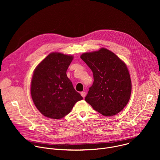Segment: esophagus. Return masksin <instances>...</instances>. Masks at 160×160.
Returning a JSON list of instances; mask_svg holds the SVG:
<instances>
[{
	"instance_id": "34e87169",
	"label": "esophagus",
	"mask_w": 160,
	"mask_h": 160,
	"mask_svg": "<svg viewBox=\"0 0 160 160\" xmlns=\"http://www.w3.org/2000/svg\"><path fill=\"white\" fill-rule=\"evenodd\" d=\"M80 94L83 98H85V96H86V92H80Z\"/></svg>"
}]
</instances>
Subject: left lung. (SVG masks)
Returning a JSON list of instances; mask_svg holds the SVG:
<instances>
[{"mask_svg": "<svg viewBox=\"0 0 160 160\" xmlns=\"http://www.w3.org/2000/svg\"><path fill=\"white\" fill-rule=\"evenodd\" d=\"M80 58L94 76V82L89 88L85 101L104 116H113L120 112L128 102L132 90L125 63L106 48L83 53Z\"/></svg>", "mask_w": 160, "mask_h": 160, "instance_id": "left-lung-1", "label": "left lung"}]
</instances>
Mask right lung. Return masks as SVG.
Returning <instances> with one entry per match:
<instances>
[{
  "label": "right lung",
  "instance_id": "add662e5",
  "mask_svg": "<svg viewBox=\"0 0 160 160\" xmlns=\"http://www.w3.org/2000/svg\"><path fill=\"white\" fill-rule=\"evenodd\" d=\"M73 56L52 52L34 70L31 96L34 104L45 117L61 119L70 113L75 104L83 99L75 90L66 71Z\"/></svg>",
  "mask_w": 160,
  "mask_h": 160
}]
</instances>
